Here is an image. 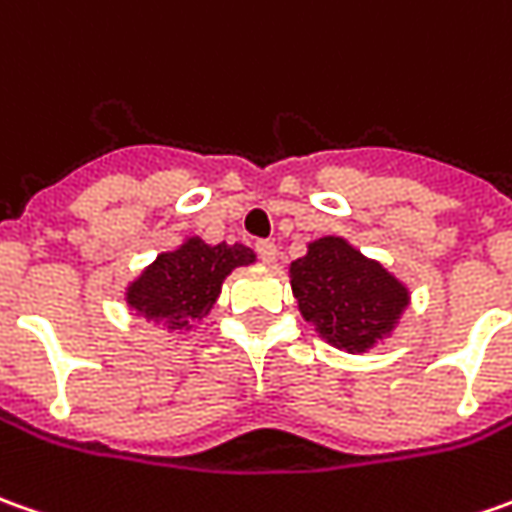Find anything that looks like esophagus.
I'll use <instances>...</instances> for the list:
<instances>
[{
  "mask_svg": "<svg viewBox=\"0 0 512 512\" xmlns=\"http://www.w3.org/2000/svg\"><path fill=\"white\" fill-rule=\"evenodd\" d=\"M256 253H259V259L262 262H276V256H279V250H276V242H270V239H262V242H256Z\"/></svg>",
  "mask_w": 512,
  "mask_h": 512,
  "instance_id": "obj_1",
  "label": "esophagus"
}]
</instances>
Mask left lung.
<instances>
[{
	"mask_svg": "<svg viewBox=\"0 0 512 512\" xmlns=\"http://www.w3.org/2000/svg\"><path fill=\"white\" fill-rule=\"evenodd\" d=\"M290 284L304 321L327 344L352 355L392 335L408 307V287L341 236H321L290 264Z\"/></svg>",
	"mask_w": 512,
	"mask_h": 512,
	"instance_id": "left-lung-1",
	"label": "left lung"
}]
</instances>
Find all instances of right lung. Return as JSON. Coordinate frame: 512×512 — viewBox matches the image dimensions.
<instances>
[{
  "label": "right lung",
  "mask_w": 512,
  "mask_h": 512,
  "mask_svg": "<svg viewBox=\"0 0 512 512\" xmlns=\"http://www.w3.org/2000/svg\"><path fill=\"white\" fill-rule=\"evenodd\" d=\"M253 262L256 253L245 245H205L200 236H191L177 250L160 253L126 287V304L168 332H183L211 312L222 281Z\"/></svg>",
  "instance_id": "obj_1"
}]
</instances>
